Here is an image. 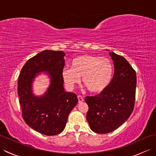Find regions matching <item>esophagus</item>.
I'll list each match as a JSON object with an SVG mask.
<instances>
[{
    "instance_id": "34e87169",
    "label": "esophagus",
    "mask_w": 156,
    "mask_h": 156,
    "mask_svg": "<svg viewBox=\"0 0 156 156\" xmlns=\"http://www.w3.org/2000/svg\"><path fill=\"white\" fill-rule=\"evenodd\" d=\"M78 102L79 103H80V102H82L84 101V98L82 97V96H78Z\"/></svg>"
}]
</instances>
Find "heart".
Wrapping results in <instances>:
<instances>
[{
  "instance_id": "obj_1",
  "label": "heart",
  "mask_w": 156,
  "mask_h": 156,
  "mask_svg": "<svg viewBox=\"0 0 156 156\" xmlns=\"http://www.w3.org/2000/svg\"><path fill=\"white\" fill-rule=\"evenodd\" d=\"M72 68L64 67L62 76L69 90L82 82L88 90L98 93L105 90L111 84L114 74L112 62L107 58L84 54L73 59Z\"/></svg>"
}]
</instances>
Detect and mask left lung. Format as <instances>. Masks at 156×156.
Instances as JSON below:
<instances>
[{"mask_svg": "<svg viewBox=\"0 0 156 156\" xmlns=\"http://www.w3.org/2000/svg\"><path fill=\"white\" fill-rule=\"evenodd\" d=\"M109 55L115 68L111 84L100 94L84 99L88 106L87 119L90 128L100 134L119 128L127 120L134 108L136 73L122 56L112 51Z\"/></svg>", "mask_w": 156, "mask_h": 156, "instance_id": "1", "label": "left lung"}]
</instances>
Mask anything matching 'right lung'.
I'll use <instances>...</instances> for the list:
<instances>
[{"label":"right lung","instance_id":"add662e5","mask_svg":"<svg viewBox=\"0 0 156 156\" xmlns=\"http://www.w3.org/2000/svg\"><path fill=\"white\" fill-rule=\"evenodd\" d=\"M62 51L44 50L29 59L23 66L18 80V97L23 118L34 130L49 136L64 131L68 115L78 100L74 92H66L62 71L65 66ZM45 73L50 80L41 95L33 93L37 76Z\"/></svg>","mask_w":156,"mask_h":156}]
</instances>
